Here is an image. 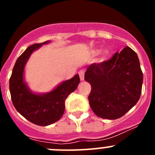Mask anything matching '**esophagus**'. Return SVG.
Masks as SVG:
<instances>
[{
  "instance_id": "esophagus-1",
  "label": "esophagus",
  "mask_w": 155,
  "mask_h": 155,
  "mask_svg": "<svg viewBox=\"0 0 155 155\" xmlns=\"http://www.w3.org/2000/svg\"><path fill=\"white\" fill-rule=\"evenodd\" d=\"M79 77H80V79L81 81H84V70H81L79 71Z\"/></svg>"
}]
</instances>
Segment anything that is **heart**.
Instances as JSON below:
<instances>
[{
  "instance_id": "obj_1",
  "label": "heart",
  "mask_w": 155,
  "mask_h": 155,
  "mask_svg": "<svg viewBox=\"0 0 155 155\" xmlns=\"http://www.w3.org/2000/svg\"><path fill=\"white\" fill-rule=\"evenodd\" d=\"M106 54H107V52H105V55H106Z\"/></svg>"
}]
</instances>
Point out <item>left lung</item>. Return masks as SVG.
Instances as JSON below:
<instances>
[{"mask_svg":"<svg viewBox=\"0 0 155 155\" xmlns=\"http://www.w3.org/2000/svg\"><path fill=\"white\" fill-rule=\"evenodd\" d=\"M84 79L91 86L90 106L100 118H120L136 105L141 94L143 73L137 53L129 46L108 61L91 64Z\"/></svg>","mask_w":155,"mask_h":155,"instance_id":"8db88e82","label":"left lung"}]
</instances>
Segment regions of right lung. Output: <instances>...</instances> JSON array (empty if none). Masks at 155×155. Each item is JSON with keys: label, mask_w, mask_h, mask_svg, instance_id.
<instances>
[{"label": "right lung", "mask_w": 155, "mask_h": 155, "mask_svg": "<svg viewBox=\"0 0 155 155\" xmlns=\"http://www.w3.org/2000/svg\"><path fill=\"white\" fill-rule=\"evenodd\" d=\"M48 42L28 46L16 61L9 80L11 97L16 110L31 123L42 127L50 125L62 117L66 98L80 83L78 74H76L46 94H35L28 89L23 78L25 66L31 53Z\"/></svg>", "instance_id": "right-lung-1"}]
</instances>
